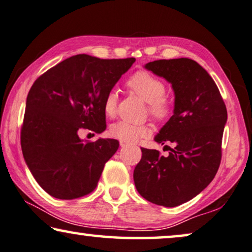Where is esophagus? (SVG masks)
<instances>
[{
  "label": "esophagus",
  "mask_w": 252,
  "mask_h": 252,
  "mask_svg": "<svg viewBox=\"0 0 252 252\" xmlns=\"http://www.w3.org/2000/svg\"><path fill=\"white\" fill-rule=\"evenodd\" d=\"M127 143H125V142H120V147H126Z\"/></svg>",
  "instance_id": "obj_1"
}]
</instances>
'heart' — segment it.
Wrapping results in <instances>:
<instances>
[{
    "label": "heart",
    "mask_w": 252,
    "mask_h": 252,
    "mask_svg": "<svg viewBox=\"0 0 252 252\" xmlns=\"http://www.w3.org/2000/svg\"><path fill=\"white\" fill-rule=\"evenodd\" d=\"M127 89L142 97L148 103V110L157 120H165L173 112V102L165 95L166 86L158 77L148 71H137L126 82ZM118 95L115 91H109L103 99V110L108 117H114L117 109ZM151 128L147 124L135 125L127 122L112 124L109 129L111 137L133 144L140 138L150 135Z\"/></svg>",
    "instance_id": "b5f03b06"
}]
</instances>
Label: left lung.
Listing matches in <instances>:
<instances>
[{
	"label": "left lung",
	"instance_id": "obj_1",
	"mask_svg": "<svg viewBox=\"0 0 252 252\" xmlns=\"http://www.w3.org/2000/svg\"><path fill=\"white\" fill-rule=\"evenodd\" d=\"M144 67L165 78L174 90V115L155 141L171 142L175 148L168 157L141 148L134 183L148 201L176 207L198 195L214 180L220 165L227 110L216 83L194 60H156Z\"/></svg>",
	"mask_w": 252,
	"mask_h": 252
}]
</instances>
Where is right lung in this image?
Instances as JSON below:
<instances>
[{"instance_id":"right-lung-1","label":"right lung","mask_w":252,"mask_h":252,"mask_svg":"<svg viewBox=\"0 0 252 252\" xmlns=\"http://www.w3.org/2000/svg\"><path fill=\"white\" fill-rule=\"evenodd\" d=\"M135 63L77 54L36 79L21 127V150L36 182L57 199L72 200L96 188L119 142L83 141L81 129H105L103 99Z\"/></svg>"}]
</instances>
